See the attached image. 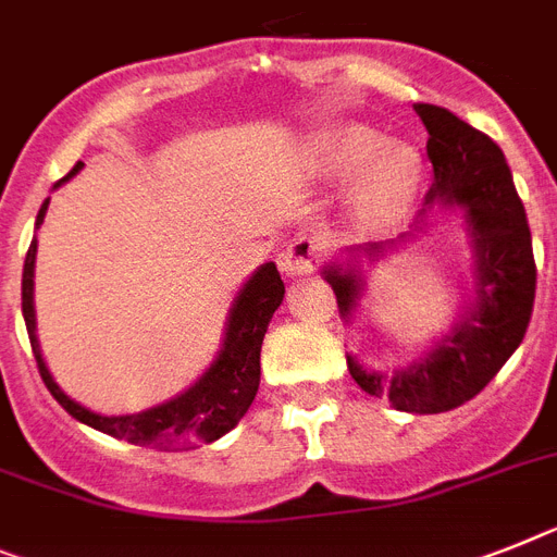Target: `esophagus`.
<instances>
[{"label": "esophagus", "mask_w": 557, "mask_h": 557, "mask_svg": "<svg viewBox=\"0 0 557 557\" xmlns=\"http://www.w3.org/2000/svg\"><path fill=\"white\" fill-rule=\"evenodd\" d=\"M322 251H325V240L320 235H311V232H300L294 235V240L288 243L283 257H280V265L292 277H300V274H311V271L320 265Z\"/></svg>", "instance_id": "34e87169"}]
</instances>
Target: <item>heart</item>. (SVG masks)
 Masks as SVG:
<instances>
[{"instance_id":"1","label":"heart","mask_w":557,"mask_h":557,"mask_svg":"<svg viewBox=\"0 0 557 557\" xmlns=\"http://www.w3.org/2000/svg\"><path fill=\"white\" fill-rule=\"evenodd\" d=\"M308 166L320 181H345V218L373 232L401 218L419 186V158L408 147H385L380 133L362 124L325 127L308 144Z\"/></svg>"}]
</instances>
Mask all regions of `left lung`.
I'll list each match as a JSON object with an SVG mask.
<instances>
[{"label":"left lung","instance_id":"1","mask_svg":"<svg viewBox=\"0 0 557 557\" xmlns=\"http://www.w3.org/2000/svg\"><path fill=\"white\" fill-rule=\"evenodd\" d=\"M428 129V158L433 184L424 209L459 207L467 212V232L475 260V302L424 357L394 373L368 371L348 357V371L366 394L385 396L405 413H445L481 394L521 345L535 302V257L524 203L518 198L512 172L502 147L470 127L459 115L436 104H413ZM422 228L416 223L413 232ZM413 232L399 240H410ZM394 251L391 243H368L348 251L343 265L331 263L322 277L336 294L343 320L362 297L359 257L380 260Z\"/></svg>","mask_w":557,"mask_h":557}]
</instances>
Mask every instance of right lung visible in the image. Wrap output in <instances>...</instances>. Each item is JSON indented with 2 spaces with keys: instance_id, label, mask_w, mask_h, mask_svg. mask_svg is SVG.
I'll list each match as a JSON object with an SVG mask.
<instances>
[{
  "instance_id": "right-lung-1",
  "label": "right lung",
  "mask_w": 557,
  "mask_h": 557,
  "mask_svg": "<svg viewBox=\"0 0 557 557\" xmlns=\"http://www.w3.org/2000/svg\"><path fill=\"white\" fill-rule=\"evenodd\" d=\"M84 163L78 161L67 177H62L55 186L76 175ZM50 198L41 203L36 214V228L45 221ZM33 269H36V237L25 257V271H22V314H25L27 336H30L33 357L39 366L41 380L53 394V399L67 410L73 419L82 424L101 430L107 436L124 438L138 447H198L209 445L214 438L226 436L228 430L240 422L260 385V348L263 336L269 331V322L274 311L283 302L286 286L280 280V271L274 263H263L246 280V286L237 292L235 302L228 308L226 334H223V348L218 350L212 366L200 376L189 391H184L175 399L163 401L158 408L141 410L129 416H101L87 410L84 405L70 399L62 387L50 376L45 359L39 350V336H36V311H33Z\"/></svg>"
}]
</instances>
